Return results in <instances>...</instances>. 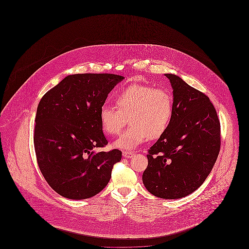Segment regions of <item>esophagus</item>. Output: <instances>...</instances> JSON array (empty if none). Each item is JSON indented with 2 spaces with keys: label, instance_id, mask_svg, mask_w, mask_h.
<instances>
[{
  "label": "esophagus",
  "instance_id": "34e87169",
  "mask_svg": "<svg viewBox=\"0 0 249 249\" xmlns=\"http://www.w3.org/2000/svg\"><path fill=\"white\" fill-rule=\"evenodd\" d=\"M133 155H134V153L133 152H130V151H123L122 152V156L124 158H127V159H130Z\"/></svg>",
  "mask_w": 249,
  "mask_h": 249
}]
</instances>
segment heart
<instances>
[{
    "instance_id": "1",
    "label": "heart",
    "mask_w": 249,
    "mask_h": 249,
    "mask_svg": "<svg viewBox=\"0 0 249 249\" xmlns=\"http://www.w3.org/2000/svg\"><path fill=\"white\" fill-rule=\"evenodd\" d=\"M117 108L102 107L100 122L107 135L119 133L130 121V127L114 142L116 148L133 150L149 138L157 139L168 130L174 115V100L164 89L148 85H132L114 99Z\"/></svg>"
}]
</instances>
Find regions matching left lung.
I'll use <instances>...</instances> for the list:
<instances>
[{"instance_id": "1", "label": "left lung", "mask_w": 249, "mask_h": 249, "mask_svg": "<svg viewBox=\"0 0 249 249\" xmlns=\"http://www.w3.org/2000/svg\"><path fill=\"white\" fill-rule=\"evenodd\" d=\"M174 115L165 133L148 150L145 189L161 199H180L199 189L220 149V123L209 98L174 73Z\"/></svg>"}]
</instances>
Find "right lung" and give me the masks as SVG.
I'll use <instances>...</instances> for the list:
<instances>
[{"label":"right lung","mask_w":249,"mask_h":249,"mask_svg":"<svg viewBox=\"0 0 249 249\" xmlns=\"http://www.w3.org/2000/svg\"><path fill=\"white\" fill-rule=\"evenodd\" d=\"M124 79L112 73L67 75L41 99L36 112L35 148L42 175L62 197L84 200L107 187L121 151L107 145L100 111Z\"/></svg>","instance_id":"1"}]
</instances>
